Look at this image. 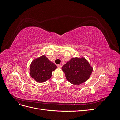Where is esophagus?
I'll return each mask as SVG.
<instances>
[{
	"mask_svg": "<svg viewBox=\"0 0 120 120\" xmlns=\"http://www.w3.org/2000/svg\"><path fill=\"white\" fill-rule=\"evenodd\" d=\"M57 67L58 68H61V65L60 64H57Z\"/></svg>",
	"mask_w": 120,
	"mask_h": 120,
	"instance_id": "obj_1",
	"label": "esophagus"
}]
</instances>
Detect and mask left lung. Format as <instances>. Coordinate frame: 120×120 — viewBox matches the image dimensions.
<instances>
[{"label":"left lung","instance_id":"left-lung-1","mask_svg":"<svg viewBox=\"0 0 120 120\" xmlns=\"http://www.w3.org/2000/svg\"><path fill=\"white\" fill-rule=\"evenodd\" d=\"M67 80L72 84L79 85L90 78L93 68L85 58H72L62 68Z\"/></svg>","mask_w":120,"mask_h":120}]
</instances>
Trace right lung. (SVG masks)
I'll return each instance as SVG.
<instances>
[{
    "label": "right lung",
    "instance_id": "right-lung-1",
    "mask_svg": "<svg viewBox=\"0 0 120 120\" xmlns=\"http://www.w3.org/2000/svg\"><path fill=\"white\" fill-rule=\"evenodd\" d=\"M57 67L49 60L45 56H42L34 60L30 66V75L38 82H43L50 78L52 71Z\"/></svg>",
    "mask_w": 120,
    "mask_h": 120
}]
</instances>
